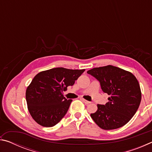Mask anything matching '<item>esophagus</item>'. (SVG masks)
Instances as JSON below:
<instances>
[{
    "instance_id": "1",
    "label": "esophagus",
    "mask_w": 152,
    "mask_h": 152,
    "mask_svg": "<svg viewBox=\"0 0 152 152\" xmlns=\"http://www.w3.org/2000/svg\"><path fill=\"white\" fill-rule=\"evenodd\" d=\"M82 101H83V102H84V103L86 104H90V103H91V102H89V101H86V100L84 99H82Z\"/></svg>"
}]
</instances>
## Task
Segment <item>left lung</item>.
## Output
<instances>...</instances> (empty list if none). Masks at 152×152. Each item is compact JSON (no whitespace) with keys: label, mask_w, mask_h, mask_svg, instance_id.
<instances>
[{"label":"left lung","mask_w":152,"mask_h":152,"mask_svg":"<svg viewBox=\"0 0 152 152\" xmlns=\"http://www.w3.org/2000/svg\"><path fill=\"white\" fill-rule=\"evenodd\" d=\"M99 81L101 89L110 96L109 102L97 104L98 109L91 117L104 130L123 127L137 111L141 99L140 84L132 73L111 65L88 70Z\"/></svg>","instance_id":"left-lung-1"}]
</instances>
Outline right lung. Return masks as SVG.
Listing matches in <instances>:
<instances>
[{
    "instance_id": "1",
    "label": "right lung",
    "mask_w": 152,
    "mask_h": 152,
    "mask_svg": "<svg viewBox=\"0 0 152 152\" xmlns=\"http://www.w3.org/2000/svg\"><path fill=\"white\" fill-rule=\"evenodd\" d=\"M85 71L56 68L38 73L26 90L30 115L38 124L51 127L65 116L72 100L66 99L63 91L74 85Z\"/></svg>"
}]
</instances>
